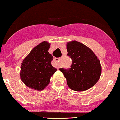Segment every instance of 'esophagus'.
Segmentation results:
<instances>
[{
	"mask_svg": "<svg viewBox=\"0 0 120 120\" xmlns=\"http://www.w3.org/2000/svg\"><path fill=\"white\" fill-rule=\"evenodd\" d=\"M60 58H54V59H53V61H55V63H56V64L57 65V63H59V61H60Z\"/></svg>",
	"mask_w": 120,
	"mask_h": 120,
	"instance_id": "esophagus-1",
	"label": "esophagus"
}]
</instances>
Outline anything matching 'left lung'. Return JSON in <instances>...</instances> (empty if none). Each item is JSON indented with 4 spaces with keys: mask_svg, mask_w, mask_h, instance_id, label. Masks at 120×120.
I'll list each match as a JSON object with an SVG mask.
<instances>
[{
    "mask_svg": "<svg viewBox=\"0 0 120 120\" xmlns=\"http://www.w3.org/2000/svg\"><path fill=\"white\" fill-rule=\"evenodd\" d=\"M67 47V56L72 60L71 68L59 70L64 74L68 86L77 91L92 87L101 75L99 60L91 49L77 41L68 43Z\"/></svg>",
    "mask_w": 120,
    "mask_h": 120,
    "instance_id": "1",
    "label": "left lung"
}]
</instances>
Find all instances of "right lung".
<instances>
[{"label": "right lung", "mask_w": 120, "mask_h": 120, "mask_svg": "<svg viewBox=\"0 0 120 120\" xmlns=\"http://www.w3.org/2000/svg\"><path fill=\"white\" fill-rule=\"evenodd\" d=\"M49 43L43 42L34 48L21 66V80L29 87L42 90L47 86L51 77L57 69L52 66L53 56L49 53Z\"/></svg>", "instance_id": "obj_1"}]
</instances>
